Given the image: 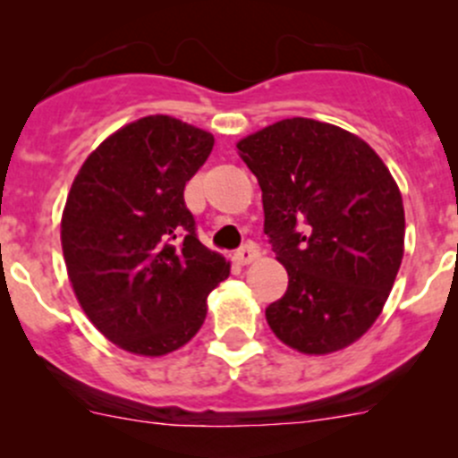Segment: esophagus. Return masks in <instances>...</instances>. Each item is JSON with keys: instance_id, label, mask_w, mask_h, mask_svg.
<instances>
[{"instance_id": "obj_1", "label": "esophagus", "mask_w": 458, "mask_h": 458, "mask_svg": "<svg viewBox=\"0 0 458 458\" xmlns=\"http://www.w3.org/2000/svg\"><path fill=\"white\" fill-rule=\"evenodd\" d=\"M257 257H259V248L255 243H243V246L234 252V261H237L239 266H248V263L255 261Z\"/></svg>"}]
</instances>
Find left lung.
<instances>
[{
    "mask_svg": "<svg viewBox=\"0 0 458 458\" xmlns=\"http://www.w3.org/2000/svg\"><path fill=\"white\" fill-rule=\"evenodd\" d=\"M237 148L261 186L263 233L288 270L267 326L303 354L345 348L377 321L403 259V201L390 170L357 135L306 117Z\"/></svg>",
    "mask_w": 458,
    "mask_h": 458,
    "instance_id": "left-lung-1",
    "label": "left lung"
}]
</instances>
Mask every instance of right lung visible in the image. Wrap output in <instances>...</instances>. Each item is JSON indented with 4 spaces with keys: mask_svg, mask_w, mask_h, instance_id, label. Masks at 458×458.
Returning <instances> with one entry per match:
<instances>
[{
    "mask_svg": "<svg viewBox=\"0 0 458 458\" xmlns=\"http://www.w3.org/2000/svg\"><path fill=\"white\" fill-rule=\"evenodd\" d=\"M212 143L201 128L152 114L110 135L72 182L62 216L68 276L97 330L128 352L161 357L188 344L230 275L183 201Z\"/></svg>",
    "mask_w": 458,
    "mask_h": 458,
    "instance_id": "right-lung-1",
    "label": "right lung"
}]
</instances>
